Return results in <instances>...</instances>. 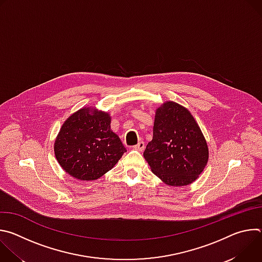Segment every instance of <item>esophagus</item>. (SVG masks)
I'll list each match as a JSON object with an SVG mask.
<instances>
[{"label":"esophagus","mask_w":262,"mask_h":262,"mask_svg":"<svg viewBox=\"0 0 262 262\" xmlns=\"http://www.w3.org/2000/svg\"><path fill=\"white\" fill-rule=\"evenodd\" d=\"M134 149H136V150H138V151H143L145 149V143L143 141L139 142L137 145L134 146Z\"/></svg>","instance_id":"obj_1"}]
</instances>
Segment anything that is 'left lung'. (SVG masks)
I'll return each instance as SVG.
<instances>
[{
  "instance_id": "obj_1",
  "label": "left lung",
  "mask_w": 262,
  "mask_h": 262,
  "mask_svg": "<svg viewBox=\"0 0 262 262\" xmlns=\"http://www.w3.org/2000/svg\"><path fill=\"white\" fill-rule=\"evenodd\" d=\"M143 156L166 184L183 186L195 181L204 170L208 147L190 111L166 101L157 108L154 138Z\"/></svg>"
}]
</instances>
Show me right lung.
<instances>
[{
	"label": "right lung",
	"instance_id": "add662e5",
	"mask_svg": "<svg viewBox=\"0 0 262 262\" xmlns=\"http://www.w3.org/2000/svg\"><path fill=\"white\" fill-rule=\"evenodd\" d=\"M54 150L66 173L89 181L113 168L126 149L111 129L110 114L85 106L65 120L56 138Z\"/></svg>",
	"mask_w": 262,
	"mask_h": 262
}]
</instances>
